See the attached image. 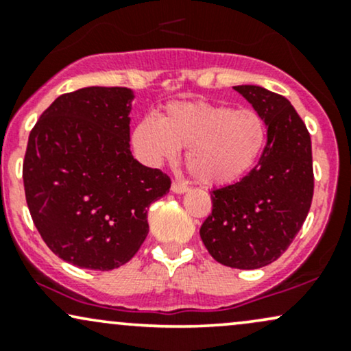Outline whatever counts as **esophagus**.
<instances>
[{
  "label": "esophagus",
  "instance_id": "1",
  "mask_svg": "<svg viewBox=\"0 0 351 351\" xmlns=\"http://www.w3.org/2000/svg\"><path fill=\"white\" fill-rule=\"evenodd\" d=\"M188 184H184V183H181V181H173V184H171V191L175 193V195H183V193H186L188 191Z\"/></svg>",
  "mask_w": 351,
  "mask_h": 351
}]
</instances>
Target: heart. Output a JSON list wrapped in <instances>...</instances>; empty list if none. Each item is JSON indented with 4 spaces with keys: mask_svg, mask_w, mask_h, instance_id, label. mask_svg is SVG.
Masks as SVG:
<instances>
[{
    "mask_svg": "<svg viewBox=\"0 0 351 351\" xmlns=\"http://www.w3.org/2000/svg\"><path fill=\"white\" fill-rule=\"evenodd\" d=\"M267 142V125L252 108L204 100L171 102L158 119L140 120L132 134L136 155L158 167L186 148V165L206 186H223L252 170Z\"/></svg>",
    "mask_w": 351,
    "mask_h": 351,
    "instance_id": "b5f03b06",
    "label": "heart"
}]
</instances>
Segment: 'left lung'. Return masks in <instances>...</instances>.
Returning a JSON list of instances; mask_svg holds the SVG:
<instances>
[{"label":"left lung","instance_id":"obj_1","mask_svg":"<svg viewBox=\"0 0 351 351\" xmlns=\"http://www.w3.org/2000/svg\"><path fill=\"white\" fill-rule=\"evenodd\" d=\"M267 125V143L243 180L213 189V213L199 229L219 264L259 269L277 261L308 215L313 196L312 142L287 99L259 86H236Z\"/></svg>","mask_w":351,"mask_h":351}]
</instances>
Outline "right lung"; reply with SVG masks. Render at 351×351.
I'll return each instance as SVG.
<instances>
[{
  "mask_svg": "<svg viewBox=\"0 0 351 351\" xmlns=\"http://www.w3.org/2000/svg\"><path fill=\"white\" fill-rule=\"evenodd\" d=\"M127 87H86L60 95L31 130L23 163L27 208L56 256L112 271L148 234L147 209L170 191L165 173L130 152Z\"/></svg>",
  "mask_w": 351,
  "mask_h": 351,
  "instance_id": "1",
  "label": "right lung"
}]
</instances>
